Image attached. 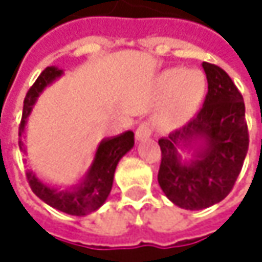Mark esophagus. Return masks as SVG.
Here are the masks:
<instances>
[{
  "instance_id": "1",
  "label": "esophagus",
  "mask_w": 262,
  "mask_h": 262,
  "mask_svg": "<svg viewBox=\"0 0 262 262\" xmlns=\"http://www.w3.org/2000/svg\"><path fill=\"white\" fill-rule=\"evenodd\" d=\"M150 134H152V128H150L149 122H142L136 129V140H139V142L146 140L150 137Z\"/></svg>"
}]
</instances>
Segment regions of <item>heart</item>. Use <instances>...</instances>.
Instances as JSON below:
<instances>
[{
  "mask_svg": "<svg viewBox=\"0 0 262 262\" xmlns=\"http://www.w3.org/2000/svg\"><path fill=\"white\" fill-rule=\"evenodd\" d=\"M155 93L166 96L157 115L158 123L170 129L178 128L201 107L207 93V78L199 69H167L155 78Z\"/></svg>",
  "mask_w": 262,
  "mask_h": 262,
  "instance_id": "obj_1",
  "label": "heart"
}]
</instances>
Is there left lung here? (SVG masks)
Masks as SVG:
<instances>
[{"mask_svg":"<svg viewBox=\"0 0 262 262\" xmlns=\"http://www.w3.org/2000/svg\"><path fill=\"white\" fill-rule=\"evenodd\" d=\"M202 68L208 81L202 108L158 140V184L175 205L190 211L208 208L229 194L249 147L242 93L222 68L207 61ZM182 148L195 149L190 160H182Z\"/></svg>","mask_w":262,"mask_h":262,"instance_id":"1","label":"left lung"}]
</instances>
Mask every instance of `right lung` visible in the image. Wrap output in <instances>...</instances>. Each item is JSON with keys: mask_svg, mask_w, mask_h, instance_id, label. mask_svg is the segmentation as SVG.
Returning <instances> with one entry per match:
<instances>
[{"mask_svg": "<svg viewBox=\"0 0 262 262\" xmlns=\"http://www.w3.org/2000/svg\"><path fill=\"white\" fill-rule=\"evenodd\" d=\"M61 75H63L61 69L55 66H48L39 75L36 82L30 87L24 99L22 120L19 125V149L22 152H25L22 136L25 133L27 117L31 113L33 105L37 101L39 95L43 92V89ZM133 146H134L133 131H125L120 136L102 140L96 149L93 163L81 184L72 185L71 188L66 190H60L57 187H51L48 184L42 182L36 177V173H33V170H27V180L33 193L37 198H40L45 204H48L49 207L71 215H85L96 211L107 201L113 187L116 166L119 160L128 150H131Z\"/></svg>", "mask_w": 262, "mask_h": 262, "instance_id": "obj_1", "label": "right lung"}]
</instances>
